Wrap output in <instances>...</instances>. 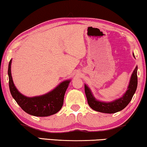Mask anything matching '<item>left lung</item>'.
Returning <instances> with one entry per match:
<instances>
[{
	"instance_id": "8db88e82",
	"label": "left lung",
	"mask_w": 147,
	"mask_h": 147,
	"mask_svg": "<svg viewBox=\"0 0 147 147\" xmlns=\"http://www.w3.org/2000/svg\"><path fill=\"white\" fill-rule=\"evenodd\" d=\"M133 55L135 57L134 54ZM137 66L135 67L133 72L129 83L127 87V89L123 95L116 100L112 102H105L102 101H99L94 98L91 89L87 85L85 84V92L86 94L88 105L92 110L95 111L107 113V114H114L122 110L123 108L127 107L133 98V96L136 91L137 87Z\"/></svg>"
}]
</instances>
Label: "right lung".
Segmentation results:
<instances>
[{
  "mask_svg": "<svg viewBox=\"0 0 147 147\" xmlns=\"http://www.w3.org/2000/svg\"><path fill=\"white\" fill-rule=\"evenodd\" d=\"M10 60L8 64V74L9 88L11 94L24 111L34 116H49L57 113L62 108L65 92L68 87L70 80L60 83L53 91L41 96L28 97L18 91L13 82L11 74Z\"/></svg>",
  "mask_w": 147,
  "mask_h": 147,
  "instance_id": "right-lung-1",
  "label": "right lung"
}]
</instances>
